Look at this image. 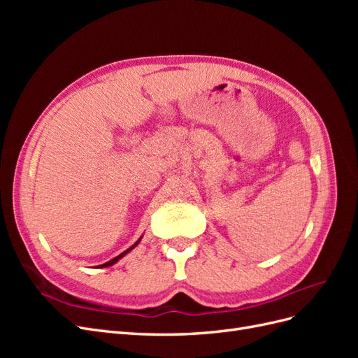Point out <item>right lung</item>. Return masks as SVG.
<instances>
[{"label":"right lung","mask_w":358,"mask_h":358,"mask_svg":"<svg viewBox=\"0 0 358 358\" xmlns=\"http://www.w3.org/2000/svg\"><path fill=\"white\" fill-rule=\"evenodd\" d=\"M138 242H140V239H138V241H137V242H136V243H134V245H133V246H131V248H128V249H127V251H124V252H122V254H119V255H117V257H115V258H113V259H110V262H107V263H104V264H101V266H99V267H109V266H112V264H115V263H116V262H117V259H119V258H122V257H124V255H125V254H128V252H129V251H131V249H133V248H134V246H136V245H137V243H138Z\"/></svg>","instance_id":"obj_1"}]
</instances>
